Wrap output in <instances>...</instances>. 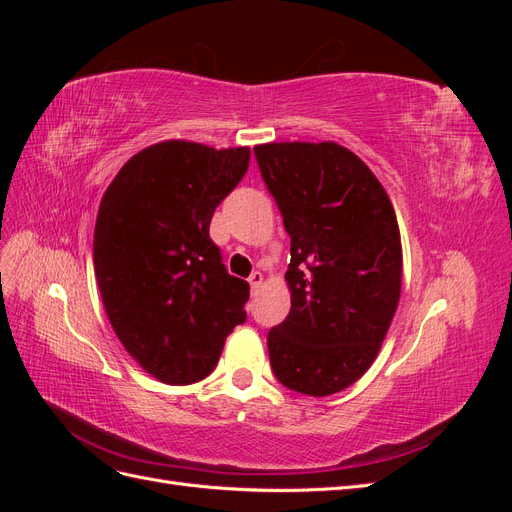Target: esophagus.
Masks as SVG:
<instances>
[{
	"mask_svg": "<svg viewBox=\"0 0 512 512\" xmlns=\"http://www.w3.org/2000/svg\"><path fill=\"white\" fill-rule=\"evenodd\" d=\"M262 280H265V277H262V273L260 271H254L252 275H250V288H252V292H258V288L262 286Z\"/></svg>",
	"mask_w": 512,
	"mask_h": 512,
	"instance_id": "34e87169",
	"label": "esophagus"
}]
</instances>
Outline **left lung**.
Instances as JSON below:
<instances>
[{"instance_id":"1","label":"left lung","mask_w":512,"mask_h":512,"mask_svg":"<svg viewBox=\"0 0 512 512\" xmlns=\"http://www.w3.org/2000/svg\"><path fill=\"white\" fill-rule=\"evenodd\" d=\"M290 237L292 307L267 335L286 389L327 397L374 363L401 292L395 209L376 175L335 143L254 147Z\"/></svg>"}]
</instances>
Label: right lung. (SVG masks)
I'll list each match as a JSON object with an SVG mask.
<instances>
[{"mask_svg":"<svg viewBox=\"0 0 512 512\" xmlns=\"http://www.w3.org/2000/svg\"><path fill=\"white\" fill-rule=\"evenodd\" d=\"M247 164V147L166 141L132 156L102 196L94 269L104 309L123 348L166 384L209 376L247 318L250 284L226 271L209 237Z\"/></svg>","mask_w":512,"mask_h":512,"instance_id":"1","label":"right lung"}]
</instances>
